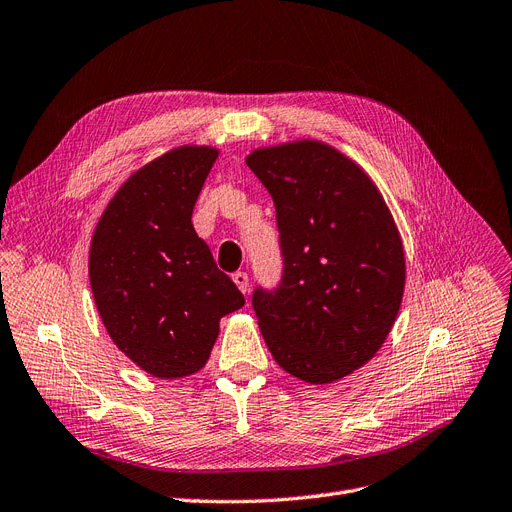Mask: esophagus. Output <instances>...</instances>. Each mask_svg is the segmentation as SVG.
Returning <instances> with one entry per match:
<instances>
[{"label": "esophagus", "mask_w": 512, "mask_h": 512, "mask_svg": "<svg viewBox=\"0 0 512 512\" xmlns=\"http://www.w3.org/2000/svg\"><path fill=\"white\" fill-rule=\"evenodd\" d=\"M233 281H235V285H237V288H239L243 294H248V290H250V277H248V273L237 271V273L233 275Z\"/></svg>", "instance_id": "esophagus-1"}]
</instances>
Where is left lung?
<instances>
[{"label": "left lung", "mask_w": 512, "mask_h": 512, "mask_svg": "<svg viewBox=\"0 0 512 512\" xmlns=\"http://www.w3.org/2000/svg\"><path fill=\"white\" fill-rule=\"evenodd\" d=\"M283 254L275 292L254 311L273 359L294 378L330 384L370 361L391 334L405 288L395 218L359 163L321 140L254 149Z\"/></svg>", "instance_id": "1"}]
</instances>
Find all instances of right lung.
<instances>
[{
  "label": "right lung",
  "instance_id": "right-lung-1",
  "mask_svg": "<svg viewBox=\"0 0 512 512\" xmlns=\"http://www.w3.org/2000/svg\"><path fill=\"white\" fill-rule=\"evenodd\" d=\"M218 149L182 145L138 168L107 203L90 243V288L117 349L176 380L210 359L220 319L243 306L193 229Z\"/></svg>",
  "mask_w": 512,
  "mask_h": 512
}]
</instances>
